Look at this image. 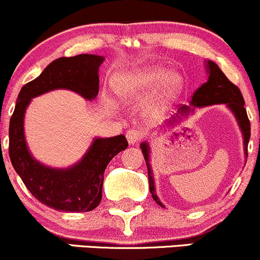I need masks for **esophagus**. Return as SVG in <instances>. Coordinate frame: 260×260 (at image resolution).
Segmentation results:
<instances>
[{
    "label": "esophagus",
    "mask_w": 260,
    "mask_h": 260,
    "mask_svg": "<svg viewBox=\"0 0 260 260\" xmlns=\"http://www.w3.org/2000/svg\"><path fill=\"white\" fill-rule=\"evenodd\" d=\"M126 139L131 145L138 144L142 139V131L138 129H129L126 131Z\"/></svg>",
    "instance_id": "obj_1"
}]
</instances>
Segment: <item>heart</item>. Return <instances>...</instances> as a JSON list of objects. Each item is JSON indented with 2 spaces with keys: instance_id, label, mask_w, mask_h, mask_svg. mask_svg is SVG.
<instances>
[{
  "instance_id": "obj_1",
  "label": "heart",
  "mask_w": 260,
  "mask_h": 260,
  "mask_svg": "<svg viewBox=\"0 0 260 260\" xmlns=\"http://www.w3.org/2000/svg\"><path fill=\"white\" fill-rule=\"evenodd\" d=\"M160 79V91L164 95H170V94L175 93L182 84L180 74L167 73L164 75L162 68L152 67V68H145L133 72V73L119 75L115 82V90L120 95L135 96L149 90Z\"/></svg>"
}]
</instances>
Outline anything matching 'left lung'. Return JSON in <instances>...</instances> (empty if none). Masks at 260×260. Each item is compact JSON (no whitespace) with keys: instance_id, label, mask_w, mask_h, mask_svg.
Here are the masks:
<instances>
[{"instance_id":"left-lung-1","label":"left lung","mask_w":260,"mask_h":260,"mask_svg":"<svg viewBox=\"0 0 260 260\" xmlns=\"http://www.w3.org/2000/svg\"><path fill=\"white\" fill-rule=\"evenodd\" d=\"M207 71H208V80L206 83H203L200 88L197 89L193 93L191 99V104L193 107H207V105H213V104H227V107L233 111V114L236 115L237 120H238V124L241 126L243 138H244V150H245V157H248V142L250 139V121L248 119L247 110L244 108V99L239 90V88L237 85H234L233 83L225 77L224 73L219 69V67L216 63H213L212 60L207 62ZM192 109L187 105H181L178 109L177 114L180 115H186L191 111ZM176 114V115H177ZM175 120V118H174ZM141 151L144 153V157L146 160L147 169H149V183H150V192L152 193V198L156 201L157 205H160L161 207H164L162 203L158 201V197L155 193V186H153V180H152V174L151 170H150L149 165V147H147L146 142L141 144Z\"/></svg>"}]
</instances>
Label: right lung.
<instances>
[{
    "label": "right lung",
    "instance_id": "obj_1",
    "mask_svg": "<svg viewBox=\"0 0 260 260\" xmlns=\"http://www.w3.org/2000/svg\"><path fill=\"white\" fill-rule=\"evenodd\" d=\"M104 58L94 54L62 57L22 86L10 120V153L13 169L24 186L43 205L62 212H88L102 201L104 171L111 158L127 147L124 135L95 139L82 161L67 170L51 169L30 156L23 134V118L32 98L53 89H71L85 99L99 93L98 68Z\"/></svg>",
    "mask_w": 260,
    "mask_h": 260
}]
</instances>
